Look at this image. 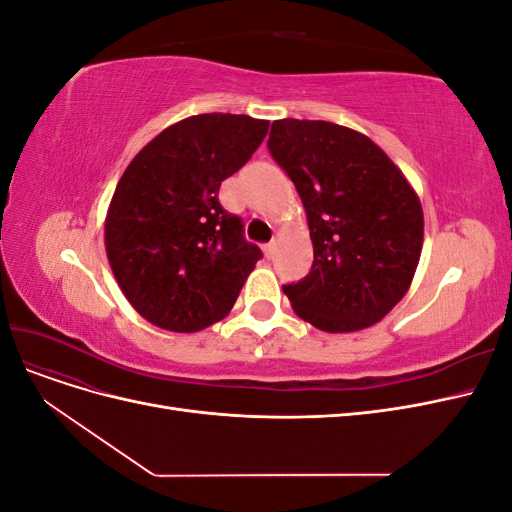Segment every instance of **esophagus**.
<instances>
[{
    "label": "esophagus",
    "instance_id": "1",
    "mask_svg": "<svg viewBox=\"0 0 512 512\" xmlns=\"http://www.w3.org/2000/svg\"><path fill=\"white\" fill-rule=\"evenodd\" d=\"M275 247H277V243H275V241L265 243V254H267V258H273V254H275Z\"/></svg>",
    "mask_w": 512,
    "mask_h": 512
}]
</instances>
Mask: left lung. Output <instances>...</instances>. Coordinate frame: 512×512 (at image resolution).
Wrapping results in <instances>:
<instances>
[{
    "label": "left lung",
    "mask_w": 512,
    "mask_h": 512,
    "mask_svg": "<svg viewBox=\"0 0 512 512\" xmlns=\"http://www.w3.org/2000/svg\"><path fill=\"white\" fill-rule=\"evenodd\" d=\"M271 158L297 188L314 243L312 269L284 292L329 333L382 320L404 297L423 247V209L389 156L329 121H273Z\"/></svg>",
    "instance_id": "left-lung-1"
}]
</instances>
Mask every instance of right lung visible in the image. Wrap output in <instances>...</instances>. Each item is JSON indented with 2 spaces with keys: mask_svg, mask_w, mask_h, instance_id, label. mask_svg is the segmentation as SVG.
<instances>
[{
  "mask_svg": "<svg viewBox=\"0 0 512 512\" xmlns=\"http://www.w3.org/2000/svg\"><path fill=\"white\" fill-rule=\"evenodd\" d=\"M269 121L205 113L160 132L136 153L106 215V254L132 307L166 331L222 320L262 258L220 185L252 158Z\"/></svg>",
  "mask_w": 512,
  "mask_h": 512,
  "instance_id": "1",
  "label": "right lung"
}]
</instances>
